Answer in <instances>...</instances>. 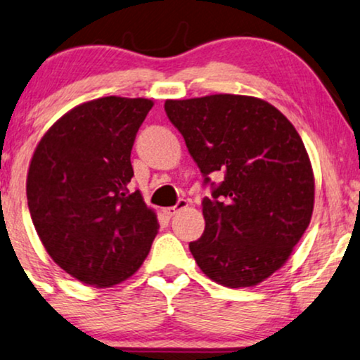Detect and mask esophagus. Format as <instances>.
Instances as JSON below:
<instances>
[{
    "instance_id": "34e87169",
    "label": "esophagus",
    "mask_w": 360,
    "mask_h": 360,
    "mask_svg": "<svg viewBox=\"0 0 360 360\" xmlns=\"http://www.w3.org/2000/svg\"><path fill=\"white\" fill-rule=\"evenodd\" d=\"M189 205V200H186V199H179L177 200V204L176 205H172V207H166L165 209V214L167 215V217H172V215H174L177 210H181V209H186Z\"/></svg>"
}]
</instances>
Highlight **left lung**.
Instances as JSON below:
<instances>
[{"label":"left lung","mask_w":360,"mask_h":360,"mask_svg":"<svg viewBox=\"0 0 360 360\" xmlns=\"http://www.w3.org/2000/svg\"><path fill=\"white\" fill-rule=\"evenodd\" d=\"M171 123L209 184L205 229L189 250L200 270L229 288L255 286L280 270L308 229L313 167L288 118L265 100L217 94L166 100Z\"/></svg>","instance_id":"8db88e82"}]
</instances>
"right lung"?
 <instances>
[{
  "label": "right lung",
  "mask_w": 360,
  "mask_h": 360,
  "mask_svg": "<svg viewBox=\"0 0 360 360\" xmlns=\"http://www.w3.org/2000/svg\"><path fill=\"white\" fill-rule=\"evenodd\" d=\"M151 107L148 98L90 100L57 120L32 155V224L52 260L85 285L130 278L158 233L155 210L128 188L133 143Z\"/></svg>",
  "instance_id": "1"
}]
</instances>
